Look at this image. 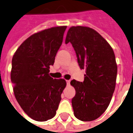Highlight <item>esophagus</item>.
I'll return each instance as SVG.
<instances>
[{
	"label": "esophagus",
	"mask_w": 133,
	"mask_h": 133,
	"mask_svg": "<svg viewBox=\"0 0 133 133\" xmlns=\"http://www.w3.org/2000/svg\"><path fill=\"white\" fill-rule=\"evenodd\" d=\"M66 82L67 84L70 85V80H66Z\"/></svg>",
	"instance_id": "34e87169"
}]
</instances>
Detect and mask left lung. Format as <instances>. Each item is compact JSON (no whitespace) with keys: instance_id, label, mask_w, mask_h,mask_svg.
<instances>
[{"instance_id":"obj_1","label":"left lung","mask_w":133,"mask_h":133,"mask_svg":"<svg viewBox=\"0 0 133 133\" xmlns=\"http://www.w3.org/2000/svg\"><path fill=\"white\" fill-rule=\"evenodd\" d=\"M68 42L75 51L80 68L86 70L83 82H70L76 91L72 99L74 114L82 121L96 120L108 107L116 87L114 51L96 30L86 26L69 28L65 44Z\"/></svg>"}]
</instances>
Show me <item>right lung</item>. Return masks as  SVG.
Here are the masks:
<instances>
[{
  "instance_id": "1",
  "label": "right lung",
  "mask_w": 133,
  "mask_h": 133,
  "mask_svg": "<svg viewBox=\"0 0 133 133\" xmlns=\"http://www.w3.org/2000/svg\"><path fill=\"white\" fill-rule=\"evenodd\" d=\"M66 28L56 26L34 33L13 56L10 77L15 98L24 112L37 121L55 116L66 87L65 80L49 75Z\"/></svg>"
}]
</instances>
